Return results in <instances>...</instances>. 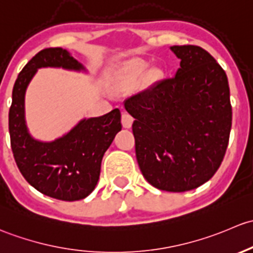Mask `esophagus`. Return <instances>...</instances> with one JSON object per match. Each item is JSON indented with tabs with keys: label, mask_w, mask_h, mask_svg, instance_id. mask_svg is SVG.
I'll use <instances>...</instances> for the list:
<instances>
[{
	"label": "esophagus",
	"mask_w": 253,
	"mask_h": 253,
	"mask_svg": "<svg viewBox=\"0 0 253 253\" xmlns=\"http://www.w3.org/2000/svg\"><path fill=\"white\" fill-rule=\"evenodd\" d=\"M132 122H134V118H132L127 112H123V113H122V124H123L124 127L131 126Z\"/></svg>",
	"instance_id": "1"
}]
</instances>
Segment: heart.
Returning <instances> with one entry per match:
<instances>
[{"instance_id":"obj_1","label":"heart","mask_w":253,"mask_h":253,"mask_svg":"<svg viewBox=\"0 0 253 253\" xmlns=\"http://www.w3.org/2000/svg\"><path fill=\"white\" fill-rule=\"evenodd\" d=\"M146 68H147V63L145 61H142V59H131L126 64H124V67L122 68L121 74H119V84L126 85L135 82L144 74ZM161 75H162V72L160 69H152L150 72V77L152 79H158Z\"/></svg>"}]
</instances>
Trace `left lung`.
I'll use <instances>...</instances> for the list:
<instances>
[{
    "mask_svg": "<svg viewBox=\"0 0 253 253\" xmlns=\"http://www.w3.org/2000/svg\"><path fill=\"white\" fill-rule=\"evenodd\" d=\"M180 59L175 77L124 102L135 118L140 170L152 186L170 192L196 189L222 163L231 129L228 78L200 46H171Z\"/></svg>",
    "mask_w": 253,
    "mask_h": 253,
    "instance_id": "1",
    "label": "left lung"
}]
</instances>
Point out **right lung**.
<instances>
[{
  "instance_id": "right-lung-1",
  "label": "right lung",
  "mask_w": 253,
  "mask_h": 253,
  "mask_svg": "<svg viewBox=\"0 0 253 253\" xmlns=\"http://www.w3.org/2000/svg\"><path fill=\"white\" fill-rule=\"evenodd\" d=\"M42 67L84 69L61 47L42 49L28 62L13 86L8 116L10 147L20 173L31 186L53 199L78 201L88 196L97 184L103 155L122 129L121 111L116 108L102 117L83 119L52 142L38 141L25 124L24 96L36 70Z\"/></svg>"
}]
</instances>
